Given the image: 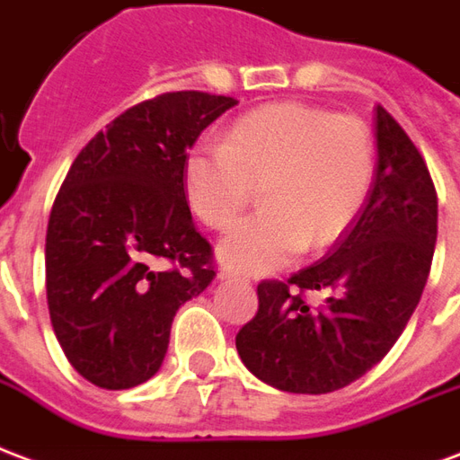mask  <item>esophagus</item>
Wrapping results in <instances>:
<instances>
[{"instance_id":"34e87169","label":"esophagus","mask_w":460,"mask_h":460,"mask_svg":"<svg viewBox=\"0 0 460 460\" xmlns=\"http://www.w3.org/2000/svg\"><path fill=\"white\" fill-rule=\"evenodd\" d=\"M217 279L220 281H226V279H234V274L230 270H220L217 271Z\"/></svg>"}]
</instances>
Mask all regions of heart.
I'll return each mask as SVG.
<instances>
[{
    "label": "heart",
    "instance_id": "b5f03b06",
    "mask_svg": "<svg viewBox=\"0 0 460 460\" xmlns=\"http://www.w3.org/2000/svg\"><path fill=\"white\" fill-rule=\"evenodd\" d=\"M372 181V139L350 115L304 102H271L237 117L223 146H198L183 164L190 210L226 230L262 183V213L217 244L237 274H270L304 247L336 243L360 213Z\"/></svg>",
    "mask_w": 460,
    "mask_h": 460
}]
</instances>
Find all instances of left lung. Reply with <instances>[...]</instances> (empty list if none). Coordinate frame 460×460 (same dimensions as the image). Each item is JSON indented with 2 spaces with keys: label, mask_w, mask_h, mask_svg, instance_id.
Wrapping results in <instances>:
<instances>
[{
  "label": "left lung",
  "mask_w": 460,
  "mask_h": 460,
  "mask_svg": "<svg viewBox=\"0 0 460 460\" xmlns=\"http://www.w3.org/2000/svg\"><path fill=\"white\" fill-rule=\"evenodd\" d=\"M377 166L360 216L321 262L257 287V316L234 338L254 377L281 392L326 394L380 363L414 314L437 244L434 181L407 132L375 107ZM326 288L323 307L301 290Z\"/></svg>",
  "instance_id": "1"
}]
</instances>
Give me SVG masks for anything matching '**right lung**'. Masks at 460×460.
I'll return each instance as SVG.
<instances>
[{"instance_id": "right-lung-1", "label": "right lung", "mask_w": 460, "mask_h": 460, "mask_svg": "<svg viewBox=\"0 0 460 460\" xmlns=\"http://www.w3.org/2000/svg\"><path fill=\"white\" fill-rule=\"evenodd\" d=\"M234 105L181 90L129 107L90 139L60 186L46 233L49 314L70 365L102 390L154 377L176 311L216 277L183 164Z\"/></svg>"}]
</instances>
